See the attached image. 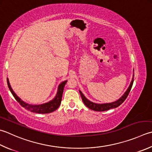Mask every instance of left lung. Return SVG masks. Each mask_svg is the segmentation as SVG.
Here are the masks:
<instances>
[{"mask_svg":"<svg viewBox=\"0 0 152 152\" xmlns=\"http://www.w3.org/2000/svg\"><path fill=\"white\" fill-rule=\"evenodd\" d=\"M133 82H134V74H133V78L131 82H130V84L129 86V88L127 89V90L126 91L125 93L124 94V95L122 96L120 99H118V100L116 101V102H112V103H102V104H99V103H93L90 102V100H88L87 98H86L84 94H82V92L80 90V96L82 97V99L83 102L85 104V105L88 107L89 109H90L91 110H94V111H107L109 109H114L117 107L119 105H121L122 103H123L124 100L126 99L127 96H129V94L130 91V90H131L132 86L133 84Z\"/></svg>","mask_w":152,"mask_h":152,"instance_id":"1","label":"left lung"}]
</instances>
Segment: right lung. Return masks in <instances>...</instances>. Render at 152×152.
I'll use <instances>...</instances> for the list:
<instances>
[{
    "instance_id": "obj_1",
    "label": "right lung",
    "mask_w": 152,
    "mask_h": 152,
    "mask_svg": "<svg viewBox=\"0 0 152 152\" xmlns=\"http://www.w3.org/2000/svg\"><path fill=\"white\" fill-rule=\"evenodd\" d=\"M67 82V80L66 81L62 82L61 84H59L58 87V91L56 93V96L55 97L54 99L53 100L50 101L49 102H47L46 103L41 104V105H29L28 103H26L24 102L20 99V98L17 96V95L14 93L12 89L10 82L9 80L7 78V84L9 88V90H10L12 94L13 95L15 99L21 105H22L23 108L28 110V111L33 112V113H41V114H46V113H50L55 111V110L58 108V107L60 106L62 100V94H63L64 87L66 83Z\"/></svg>"
}]
</instances>
